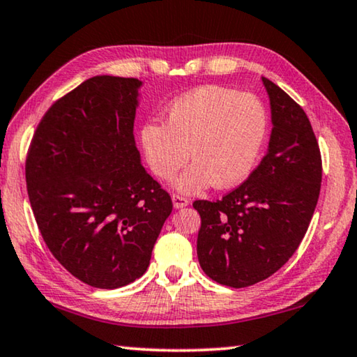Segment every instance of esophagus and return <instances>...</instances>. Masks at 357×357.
Here are the masks:
<instances>
[{
    "label": "esophagus",
    "instance_id": "34e87169",
    "mask_svg": "<svg viewBox=\"0 0 357 357\" xmlns=\"http://www.w3.org/2000/svg\"><path fill=\"white\" fill-rule=\"evenodd\" d=\"M172 200H173V206L176 208V209H181V208H185L189 205V200L185 199V197H183V195H176V194H173V197H172Z\"/></svg>",
    "mask_w": 357,
    "mask_h": 357
}]
</instances>
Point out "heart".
<instances>
[{"mask_svg":"<svg viewBox=\"0 0 357 357\" xmlns=\"http://www.w3.org/2000/svg\"><path fill=\"white\" fill-rule=\"evenodd\" d=\"M267 133V114L251 93L220 86H202L181 95L165 123L141 128L146 160L158 178L169 179L188 160L195 162L174 181L184 194L209 185L234 188L250 176Z\"/></svg>","mask_w":357,"mask_h":357,"instance_id":"obj_1","label":"heart"}]
</instances>
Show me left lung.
Here are the masks:
<instances>
[{
	"label": "left lung",
	"mask_w": 357,
	"mask_h": 357,
	"mask_svg": "<svg viewBox=\"0 0 357 357\" xmlns=\"http://www.w3.org/2000/svg\"><path fill=\"white\" fill-rule=\"evenodd\" d=\"M271 111L267 154L222 200H197V254L219 284L246 287L278 271L301 245L319 199L322 163L307 114L262 77Z\"/></svg>",
	"instance_id": "1"
}]
</instances>
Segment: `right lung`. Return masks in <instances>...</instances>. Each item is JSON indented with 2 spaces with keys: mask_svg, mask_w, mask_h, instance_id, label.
<instances>
[{
  "mask_svg": "<svg viewBox=\"0 0 357 357\" xmlns=\"http://www.w3.org/2000/svg\"><path fill=\"white\" fill-rule=\"evenodd\" d=\"M141 86L106 75L84 81L49 107L26 155L28 197L44 241L73 276L100 289L144 275L173 209L135 143Z\"/></svg>",
  "mask_w": 357,
  "mask_h": 357,
  "instance_id": "add662e5",
  "label": "right lung"
}]
</instances>
